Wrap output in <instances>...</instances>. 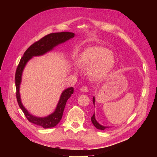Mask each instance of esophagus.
<instances>
[{"mask_svg":"<svg viewBox=\"0 0 157 157\" xmlns=\"http://www.w3.org/2000/svg\"><path fill=\"white\" fill-rule=\"evenodd\" d=\"M80 91H82V92H88V91H89V89H88V87H87L86 86H82L81 88H80Z\"/></svg>","mask_w":157,"mask_h":157,"instance_id":"34e87169","label":"esophagus"}]
</instances>
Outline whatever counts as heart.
Segmentation results:
<instances>
[{
	"label": "heart",
	"mask_w": 157,
	"mask_h": 157,
	"mask_svg": "<svg viewBox=\"0 0 157 157\" xmlns=\"http://www.w3.org/2000/svg\"><path fill=\"white\" fill-rule=\"evenodd\" d=\"M79 60L84 67H91L90 75L98 79L107 78L116 65L114 55L107 48L102 46L91 47L85 50Z\"/></svg>",
	"instance_id": "1"
}]
</instances>
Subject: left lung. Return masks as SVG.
<instances>
[{
	"instance_id": "left-lung-1",
	"label": "left lung",
	"mask_w": 157,
	"mask_h": 157,
	"mask_svg": "<svg viewBox=\"0 0 157 157\" xmlns=\"http://www.w3.org/2000/svg\"><path fill=\"white\" fill-rule=\"evenodd\" d=\"M93 102H94V104L95 103V98H93ZM91 122H92V123L94 124V125L96 127L97 129H100V130H105V129H107L108 127H105V126H102V125H101V124H100L99 123H98L97 122V121L95 120V114L94 113V115L92 116V117H91Z\"/></svg>"
}]
</instances>
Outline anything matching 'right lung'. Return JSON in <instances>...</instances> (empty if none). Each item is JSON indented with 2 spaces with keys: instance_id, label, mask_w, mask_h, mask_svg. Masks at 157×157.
<instances>
[{
  "instance_id": "1",
  "label": "right lung",
  "mask_w": 157,
  "mask_h": 157,
  "mask_svg": "<svg viewBox=\"0 0 157 157\" xmlns=\"http://www.w3.org/2000/svg\"><path fill=\"white\" fill-rule=\"evenodd\" d=\"M75 36V34L68 32H62V33H50L44 36L41 39L36 42H34L28 48L25 50L23 54V56L21 57L19 63L16 70L15 73V85H16V95H17V102L21 110L30 123L37 124V125L44 127V129L54 127L59 123L62 118L63 112L64 110L66 103L71 95L73 94V88L70 87L63 91L56 109L55 112L50 114V116L45 118H38L28 113V111L23 107L21 102L20 94H19V86L21 81V75L23 68H24L26 63L29 59H30L33 56H39L44 55L49 50H52L57 45L62 44L63 42L68 40Z\"/></svg>"
}]
</instances>
